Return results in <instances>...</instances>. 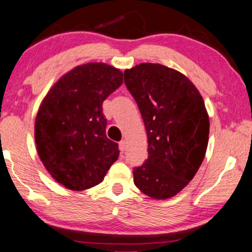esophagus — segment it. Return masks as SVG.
Listing matches in <instances>:
<instances>
[{
	"mask_svg": "<svg viewBox=\"0 0 252 252\" xmlns=\"http://www.w3.org/2000/svg\"><path fill=\"white\" fill-rule=\"evenodd\" d=\"M126 146H127V144H126L125 140L120 141V142H119V149H120V151H122V153H124V151L126 150Z\"/></svg>",
	"mask_w": 252,
	"mask_h": 252,
	"instance_id": "obj_1",
	"label": "esophagus"
}]
</instances>
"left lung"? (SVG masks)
I'll use <instances>...</instances> for the list:
<instances>
[{
  "label": "left lung",
  "mask_w": 252,
  "mask_h": 252,
  "mask_svg": "<svg viewBox=\"0 0 252 252\" xmlns=\"http://www.w3.org/2000/svg\"><path fill=\"white\" fill-rule=\"evenodd\" d=\"M124 80L148 135V158L133 168L134 184L156 199L170 198L194 178L204 159L210 123L197 88L180 72L142 63Z\"/></svg>",
  "instance_id": "1"
}]
</instances>
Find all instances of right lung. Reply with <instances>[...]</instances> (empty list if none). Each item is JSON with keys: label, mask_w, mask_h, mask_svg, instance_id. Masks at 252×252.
<instances>
[{"label": "right lung", "mask_w": 252, "mask_h": 252, "mask_svg": "<svg viewBox=\"0 0 252 252\" xmlns=\"http://www.w3.org/2000/svg\"><path fill=\"white\" fill-rule=\"evenodd\" d=\"M122 84L118 68L88 63L63 75L44 97L35 119L37 154L64 187H94L118 159V143L106 137L102 104Z\"/></svg>", "instance_id": "obj_1"}]
</instances>
